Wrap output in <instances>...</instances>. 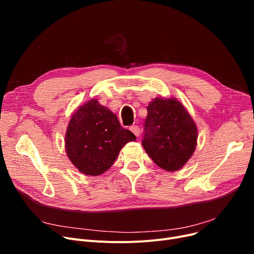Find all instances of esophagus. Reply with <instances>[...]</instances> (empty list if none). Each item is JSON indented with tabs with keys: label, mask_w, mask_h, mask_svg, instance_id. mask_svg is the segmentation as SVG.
<instances>
[{
	"label": "esophagus",
	"mask_w": 254,
	"mask_h": 254,
	"mask_svg": "<svg viewBox=\"0 0 254 254\" xmlns=\"http://www.w3.org/2000/svg\"><path fill=\"white\" fill-rule=\"evenodd\" d=\"M129 129L134 132V135L135 136H139L140 135V128H139V127L138 126H131L130 127H129Z\"/></svg>",
	"instance_id": "34e87169"
}]
</instances>
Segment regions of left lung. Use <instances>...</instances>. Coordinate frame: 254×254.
I'll return each mask as SVG.
<instances>
[{
    "label": "left lung",
    "instance_id": "8db88e82",
    "mask_svg": "<svg viewBox=\"0 0 254 254\" xmlns=\"http://www.w3.org/2000/svg\"><path fill=\"white\" fill-rule=\"evenodd\" d=\"M142 145L152 161L166 171L181 169L192 156L197 128L176 99L155 98L147 107Z\"/></svg>",
    "mask_w": 254,
    "mask_h": 254
}]
</instances>
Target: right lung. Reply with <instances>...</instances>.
Wrapping results in <instances>:
<instances>
[{
  "instance_id": "1",
  "label": "right lung",
  "mask_w": 254,
  "mask_h": 254,
  "mask_svg": "<svg viewBox=\"0 0 254 254\" xmlns=\"http://www.w3.org/2000/svg\"><path fill=\"white\" fill-rule=\"evenodd\" d=\"M136 136L98 100L74 112L65 131L64 147L71 163L84 175L99 176L115 162L120 149Z\"/></svg>"
}]
</instances>
